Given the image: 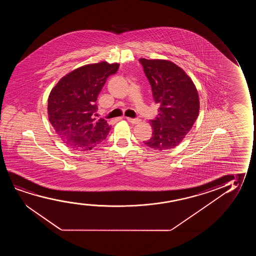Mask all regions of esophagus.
<instances>
[{
	"instance_id": "obj_1",
	"label": "esophagus",
	"mask_w": 256,
	"mask_h": 256,
	"mask_svg": "<svg viewBox=\"0 0 256 256\" xmlns=\"http://www.w3.org/2000/svg\"><path fill=\"white\" fill-rule=\"evenodd\" d=\"M126 119L128 122H130L132 124H138V123L140 122V119H133V118H130V117H126Z\"/></svg>"
}]
</instances>
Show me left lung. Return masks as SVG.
Returning a JSON list of instances; mask_svg holds the SVG:
<instances>
[{
  "instance_id": "8db88e82",
  "label": "left lung",
  "mask_w": 256,
  "mask_h": 256,
  "mask_svg": "<svg viewBox=\"0 0 256 256\" xmlns=\"http://www.w3.org/2000/svg\"><path fill=\"white\" fill-rule=\"evenodd\" d=\"M150 83L154 103L159 105L156 119L150 122V139L144 142L156 150H167L181 144L200 112L196 86L181 67L170 60L140 58Z\"/></svg>"
}]
</instances>
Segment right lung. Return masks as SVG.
I'll return each mask as SVG.
<instances>
[{
  "label": "right lung",
  "mask_w": 256,
  "mask_h": 256,
  "mask_svg": "<svg viewBox=\"0 0 256 256\" xmlns=\"http://www.w3.org/2000/svg\"><path fill=\"white\" fill-rule=\"evenodd\" d=\"M119 66L102 61L78 67L60 78L50 92V122L72 150H91L108 136L111 126L106 120L94 118L95 103L106 78Z\"/></svg>",
  "instance_id": "obj_1"
}]
</instances>
